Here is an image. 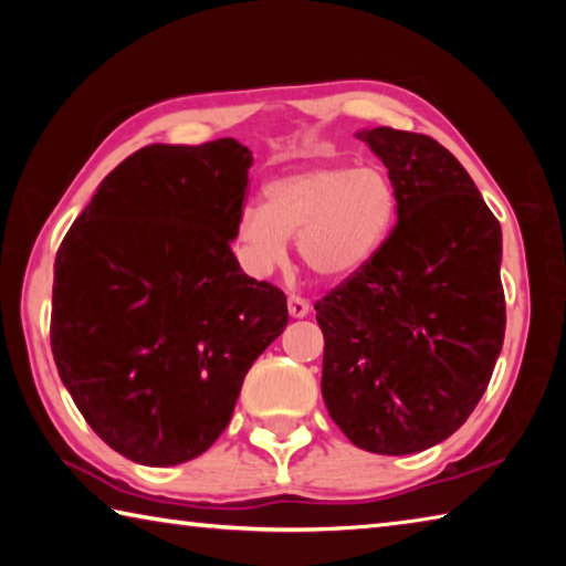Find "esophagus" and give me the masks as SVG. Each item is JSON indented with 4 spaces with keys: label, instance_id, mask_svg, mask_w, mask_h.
Here are the masks:
<instances>
[{
    "label": "esophagus",
    "instance_id": "1",
    "mask_svg": "<svg viewBox=\"0 0 566 566\" xmlns=\"http://www.w3.org/2000/svg\"><path fill=\"white\" fill-rule=\"evenodd\" d=\"M290 314L294 319H302V317H306V314H310V302L304 300V296H300V294H292L290 296Z\"/></svg>",
    "mask_w": 566,
    "mask_h": 566
}]
</instances>
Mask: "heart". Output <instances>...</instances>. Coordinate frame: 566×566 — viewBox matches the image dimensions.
<instances>
[{"mask_svg":"<svg viewBox=\"0 0 566 566\" xmlns=\"http://www.w3.org/2000/svg\"><path fill=\"white\" fill-rule=\"evenodd\" d=\"M397 209L395 187L377 165L310 167L264 187L262 207H244L237 244L249 270L272 274L296 239L302 262L322 280L359 272L385 242Z\"/></svg>","mask_w":566,"mask_h":566,"instance_id":"heart-1","label":"heart"}]
</instances>
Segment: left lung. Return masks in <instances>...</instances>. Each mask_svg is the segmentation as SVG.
Here are the masks:
<instances>
[{
  "label": "left lung",
  "instance_id": "1",
  "mask_svg": "<svg viewBox=\"0 0 566 566\" xmlns=\"http://www.w3.org/2000/svg\"><path fill=\"white\" fill-rule=\"evenodd\" d=\"M385 161L397 224L314 304L322 397L352 444L411 454L472 415L502 352V227L452 151L427 134L361 132Z\"/></svg>",
  "mask_w": 566,
  "mask_h": 566
}]
</instances>
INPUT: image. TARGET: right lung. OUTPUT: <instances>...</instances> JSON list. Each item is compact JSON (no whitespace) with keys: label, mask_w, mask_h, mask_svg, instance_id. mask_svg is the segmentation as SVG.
Segmentation results:
<instances>
[{"label":"right lung","mask_w":566,"mask_h":566,"mask_svg":"<svg viewBox=\"0 0 566 566\" xmlns=\"http://www.w3.org/2000/svg\"><path fill=\"white\" fill-rule=\"evenodd\" d=\"M252 151L149 145L112 169L54 260L52 354L114 452L171 467L224 432L244 375L290 322L232 252Z\"/></svg>","instance_id":"obj_1"}]
</instances>
